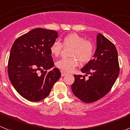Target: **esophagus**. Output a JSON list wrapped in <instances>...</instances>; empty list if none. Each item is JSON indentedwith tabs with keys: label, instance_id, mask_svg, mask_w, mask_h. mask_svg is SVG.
Listing matches in <instances>:
<instances>
[{
	"label": "esophagus",
	"instance_id": "34e87169",
	"mask_svg": "<svg viewBox=\"0 0 130 130\" xmlns=\"http://www.w3.org/2000/svg\"><path fill=\"white\" fill-rule=\"evenodd\" d=\"M66 74H67V73H66V72H65V71H62H62H61V76H62V77H64V76L66 75Z\"/></svg>",
	"mask_w": 130,
	"mask_h": 130
}]
</instances>
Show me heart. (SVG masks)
I'll return each instance as SVG.
<instances>
[{"label":"heart","mask_w":130,"mask_h":130,"mask_svg":"<svg viewBox=\"0 0 130 130\" xmlns=\"http://www.w3.org/2000/svg\"><path fill=\"white\" fill-rule=\"evenodd\" d=\"M64 47H71L70 53L71 58H62L57 60L56 65L64 71H71L78 66V60L82 63L90 61L93 54V45L89 40H86L77 33H70L63 39ZM62 45L58 41H55L50 46V52L53 55H59Z\"/></svg>","instance_id":"b5f03b06"}]
</instances>
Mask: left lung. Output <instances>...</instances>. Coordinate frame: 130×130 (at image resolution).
<instances>
[{"instance_id":"obj_1","label":"left lung","mask_w":130,"mask_h":130,"mask_svg":"<svg viewBox=\"0 0 130 130\" xmlns=\"http://www.w3.org/2000/svg\"><path fill=\"white\" fill-rule=\"evenodd\" d=\"M118 53L115 45L101 33L97 35V47L93 59L81 69L85 76L75 75L71 90L77 98L86 103L98 101L106 95L119 74Z\"/></svg>"}]
</instances>
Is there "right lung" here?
<instances>
[{"label": "right lung", "mask_w": 130, "mask_h": 130, "mask_svg": "<svg viewBox=\"0 0 130 130\" xmlns=\"http://www.w3.org/2000/svg\"><path fill=\"white\" fill-rule=\"evenodd\" d=\"M57 37L56 31L35 28L16 39L11 47L8 76L16 91L28 101L46 98L60 78L59 69L46 71L54 66L50 46ZM39 71L43 72L41 75Z\"/></svg>", "instance_id": "right-lung-1"}]
</instances>
